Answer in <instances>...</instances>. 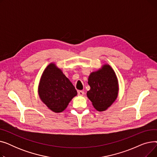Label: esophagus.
I'll use <instances>...</instances> for the list:
<instances>
[{"label": "esophagus", "mask_w": 157, "mask_h": 157, "mask_svg": "<svg viewBox=\"0 0 157 157\" xmlns=\"http://www.w3.org/2000/svg\"><path fill=\"white\" fill-rule=\"evenodd\" d=\"M84 92L81 91V90H79V91H78V94L79 96H83L84 95Z\"/></svg>", "instance_id": "1"}]
</instances>
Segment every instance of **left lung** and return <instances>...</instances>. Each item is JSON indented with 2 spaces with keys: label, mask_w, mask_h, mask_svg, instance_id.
Returning <instances> with one entry per match:
<instances>
[{
  "label": "left lung",
  "mask_w": 157,
  "mask_h": 157,
  "mask_svg": "<svg viewBox=\"0 0 157 157\" xmlns=\"http://www.w3.org/2000/svg\"><path fill=\"white\" fill-rule=\"evenodd\" d=\"M88 83L90 90L86 93L87 97L98 111H105L118 97V80L114 71L108 63L90 73Z\"/></svg>",
  "instance_id": "left-lung-1"
}]
</instances>
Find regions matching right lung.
Masks as SVG:
<instances>
[{
    "mask_svg": "<svg viewBox=\"0 0 157 157\" xmlns=\"http://www.w3.org/2000/svg\"><path fill=\"white\" fill-rule=\"evenodd\" d=\"M38 94L49 109L59 113L67 108L71 101L77 95V91L62 71L55 63H51L40 76Z\"/></svg>",
    "mask_w": 157,
    "mask_h": 157,
    "instance_id": "right-lung-1",
    "label": "right lung"
}]
</instances>
